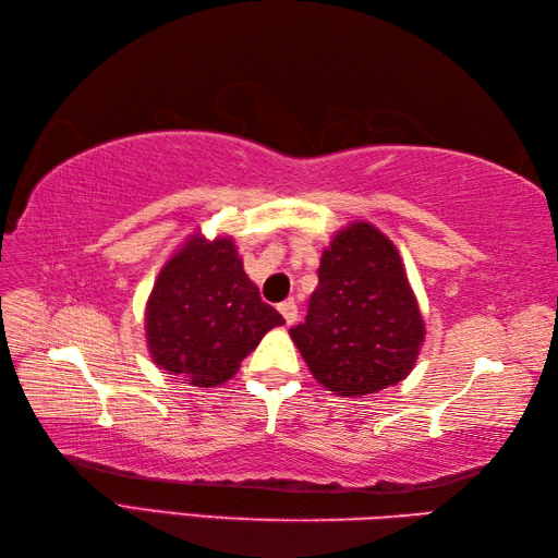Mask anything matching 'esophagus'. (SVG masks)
Masks as SVG:
<instances>
[{
	"instance_id": "esophagus-1",
	"label": "esophagus",
	"mask_w": 558,
	"mask_h": 558,
	"mask_svg": "<svg viewBox=\"0 0 558 558\" xmlns=\"http://www.w3.org/2000/svg\"><path fill=\"white\" fill-rule=\"evenodd\" d=\"M278 312L282 314V318H286L288 326H292L294 322H298V304H294L292 300L278 304Z\"/></svg>"
}]
</instances>
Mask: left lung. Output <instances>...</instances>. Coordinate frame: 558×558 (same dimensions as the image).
Listing matches in <instances>:
<instances>
[{"instance_id": "1", "label": "left lung", "mask_w": 558, "mask_h": 558, "mask_svg": "<svg viewBox=\"0 0 558 558\" xmlns=\"http://www.w3.org/2000/svg\"><path fill=\"white\" fill-rule=\"evenodd\" d=\"M290 338L322 386L362 398L396 386L417 362L424 318L396 244L354 220L322 254L318 288Z\"/></svg>"}]
</instances>
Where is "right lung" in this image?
<instances>
[{
	"label": "right lung",
	"instance_id": "add662e5",
	"mask_svg": "<svg viewBox=\"0 0 558 558\" xmlns=\"http://www.w3.org/2000/svg\"><path fill=\"white\" fill-rule=\"evenodd\" d=\"M282 324L260 302L232 236H189L158 272L146 304L153 362L198 388L230 381L260 338Z\"/></svg>",
	"mask_w": 558,
	"mask_h": 558
}]
</instances>
